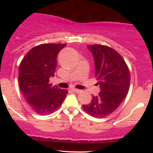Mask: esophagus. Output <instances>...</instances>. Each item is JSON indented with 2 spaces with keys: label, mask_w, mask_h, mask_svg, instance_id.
<instances>
[{
  "label": "esophagus",
  "mask_w": 153,
  "mask_h": 153,
  "mask_svg": "<svg viewBox=\"0 0 153 153\" xmlns=\"http://www.w3.org/2000/svg\"><path fill=\"white\" fill-rule=\"evenodd\" d=\"M73 91H74V92H75V93H78V94L82 92V90H79V89H76V88H73Z\"/></svg>",
  "instance_id": "1"
}]
</instances>
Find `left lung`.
<instances>
[{
	"label": "left lung",
	"mask_w": 153,
	"mask_h": 153,
	"mask_svg": "<svg viewBox=\"0 0 153 153\" xmlns=\"http://www.w3.org/2000/svg\"><path fill=\"white\" fill-rule=\"evenodd\" d=\"M94 58L95 76L101 91L92 96L90 104L82 105L89 115L103 118L111 114L125 99L130 84V72L122 56L105 45L87 46Z\"/></svg>",
	"instance_id": "1"
}]
</instances>
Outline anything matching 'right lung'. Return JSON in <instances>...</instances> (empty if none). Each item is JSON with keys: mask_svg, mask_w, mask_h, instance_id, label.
Segmentation results:
<instances>
[{"mask_svg": "<svg viewBox=\"0 0 153 153\" xmlns=\"http://www.w3.org/2000/svg\"><path fill=\"white\" fill-rule=\"evenodd\" d=\"M65 44H42L33 47L20 63L19 82L26 102L36 113L47 115L62 105L68 90L52 86L57 57Z\"/></svg>", "mask_w": 153, "mask_h": 153, "instance_id": "right-lung-1", "label": "right lung"}]
</instances>
